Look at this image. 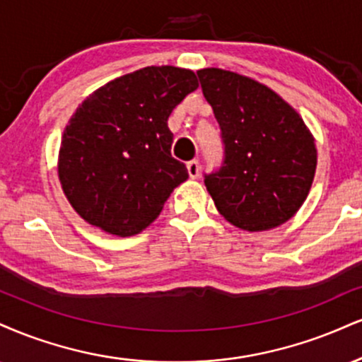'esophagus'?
<instances>
[{
	"mask_svg": "<svg viewBox=\"0 0 362 362\" xmlns=\"http://www.w3.org/2000/svg\"><path fill=\"white\" fill-rule=\"evenodd\" d=\"M187 172H189L190 178H199L200 175V165L197 160H192V162L187 163Z\"/></svg>",
	"mask_w": 362,
	"mask_h": 362,
	"instance_id": "1",
	"label": "esophagus"
}]
</instances>
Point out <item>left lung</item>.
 Masks as SVG:
<instances>
[{
    "mask_svg": "<svg viewBox=\"0 0 362 362\" xmlns=\"http://www.w3.org/2000/svg\"><path fill=\"white\" fill-rule=\"evenodd\" d=\"M197 76L224 145V162L204 178L217 211L245 230H267L295 216L317 168L315 139L275 90L223 69Z\"/></svg>",
    "mask_w": 362,
    "mask_h": 362,
    "instance_id": "obj_1",
    "label": "left lung"
}]
</instances>
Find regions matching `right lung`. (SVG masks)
Here are the masks:
<instances>
[{
  "label": "right lung",
  "mask_w": 362,
  "mask_h": 362,
  "mask_svg": "<svg viewBox=\"0 0 362 362\" xmlns=\"http://www.w3.org/2000/svg\"><path fill=\"white\" fill-rule=\"evenodd\" d=\"M199 87L189 69L145 67L107 82L65 126L59 180L86 223L115 234L141 233L189 178L172 156L168 116Z\"/></svg>",
  "instance_id": "right-lung-1"
}]
</instances>
